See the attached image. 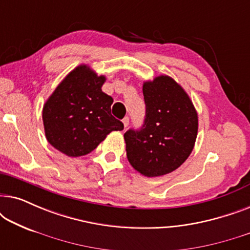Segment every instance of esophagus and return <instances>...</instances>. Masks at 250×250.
<instances>
[{"mask_svg":"<svg viewBox=\"0 0 250 250\" xmlns=\"http://www.w3.org/2000/svg\"><path fill=\"white\" fill-rule=\"evenodd\" d=\"M128 123H129L128 117H125L124 119H123V124H124V127H125V128L128 126Z\"/></svg>","mask_w":250,"mask_h":250,"instance_id":"1","label":"esophagus"}]
</instances>
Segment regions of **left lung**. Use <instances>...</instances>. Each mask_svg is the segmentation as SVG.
<instances>
[{
	"label": "left lung",
	"instance_id": "8db88e82",
	"mask_svg": "<svg viewBox=\"0 0 250 250\" xmlns=\"http://www.w3.org/2000/svg\"><path fill=\"white\" fill-rule=\"evenodd\" d=\"M146 119L140 131L124 134L126 156L146 177L172 173L191 155L198 134V112L187 91L168 75L143 82Z\"/></svg>",
	"mask_w": 250,
	"mask_h": 250
}]
</instances>
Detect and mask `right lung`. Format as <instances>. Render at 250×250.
<instances>
[{"label":"right lung","mask_w":250,"mask_h":250,"mask_svg":"<svg viewBox=\"0 0 250 250\" xmlns=\"http://www.w3.org/2000/svg\"><path fill=\"white\" fill-rule=\"evenodd\" d=\"M107 81L86 63L74 68L43 105L47 142L68 157L93 151L109 133L124 125L111 115L112 98L102 92Z\"/></svg>","instance_id":"add662e5"}]
</instances>
